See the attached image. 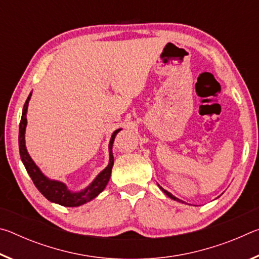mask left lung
<instances>
[{
	"instance_id": "left-lung-1",
	"label": "left lung",
	"mask_w": 259,
	"mask_h": 259,
	"mask_svg": "<svg viewBox=\"0 0 259 259\" xmlns=\"http://www.w3.org/2000/svg\"><path fill=\"white\" fill-rule=\"evenodd\" d=\"M159 187L161 188V191H162V192H163L165 195H168V196H169V198H170V199H172V200H175V201H178V202H182V203H184V201H182V200H179L178 198H176V196H174V195H172V194H171V193H170V192H168V191H165V190H164V188H162V187H161L160 185H159Z\"/></svg>"
}]
</instances>
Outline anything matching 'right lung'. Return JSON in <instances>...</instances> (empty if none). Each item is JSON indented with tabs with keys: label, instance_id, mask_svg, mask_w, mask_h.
I'll list each match as a JSON object with an SVG mask.
<instances>
[{
	"label": "right lung",
	"instance_id": "obj_1",
	"mask_svg": "<svg viewBox=\"0 0 259 259\" xmlns=\"http://www.w3.org/2000/svg\"><path fill=\"white\" fill-rule=\"evenodd\" d=\"M30 96H32V93L29 94L27 99H26V103L23 108V114H21V120L19 124V153H20L21 161H23L26 170H27L28 175L30 176V178H32L34 185L36 186L37 190L40 191L48 200L51 201V202L64 205V207H78V205H82L87 202H89V201L95 199L99 193H102L104 191V188L106 187L109 178H111L112 168L114 164L112 147H113L114 139H115V136L121 129H117L114 131L111 137V140H109L108 165L103 170L102 172L98 174V176L94 179V182L91 183L89 186H87L84 190H82L80 192H72L71 190H68L67 186L65 185L64 183L54 181V179H49L47 176H45L40 170V168L35 164V162L32 160V157L29 156L27 150H26L25 131H26V125H27L26 114H27Z\"/></svg>",
	"mask_w": 259,
	"mask_h": 259
}]
</instances>
